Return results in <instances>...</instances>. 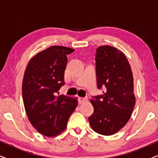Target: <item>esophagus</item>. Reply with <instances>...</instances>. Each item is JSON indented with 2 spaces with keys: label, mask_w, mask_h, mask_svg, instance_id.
<instances>
[{
  "label": "esophagus",
  "mask_w": 158,
  "mask_h": 158,
  "mask_svg": "<svg viewBox=\"0 0 158 158\" xmlns=\"http://www.w3.org/2000/svg\"><path fill=\"white\" fill-rule=\"evenodd\" d=\"M88 101L87 98H78V103L80 104H82V103H84L86 101Z\"/></svg>",
  "instance_id": "obj_1"
}]
</instances>
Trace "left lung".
I'll return each instance as SVG.
<instances>
[{
  "label": "left lung",
  "instance_id": "1",
  "mask_svg": "<svg viewBox=\"0 0 158 158\" xmlns=\"http://www.w3.org/2000/svg\"><path fill=\"white\" fill-rule=\"evenodd\" d=\"M96 70L97 86L104 92L90 99L94 111L88 121L96 132L112 135L126 125L135 107L133 74L124 54L108 45L96 49Z\"/></svg>",
  "mask_w": 158,
  "mask_h": 158
}]
</instances>
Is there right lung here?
Returning a JSON list of instances; mask_svg holds the SVG:
<instances>
[{
	"label": "right lung",
	"mask_w": 158,
	"mask_h": 158,
	"mask_svg": "<svg viewBox=\"0 0 158 158\" xmlns=\"http://www.w3.org/2000/svg\"><path fill=\"white\" fill-rule=\"evenodd\" d=\"M74 49L52 46L36 54L26 68L22 83L25 110L36 131L55 137L66 129L68 118L77 106V99L56 96L64 84L67 55Z\"/></svg>",
	"instance_id": "1"
}]
</instances>
